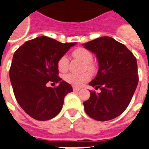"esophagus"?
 <instances>
[{
    "instance_id": "34e87169",
    "label": "esophagus",
    "mask_w": 149,
    "mask_h": 149,
    "mask_svg": "<svg viewBox=\"0 0 149 149\" xmlns=\"http://www.w3.org/2000/svg\"><path fill=\"white\" fill-rule=\"evenodd\" d=\"M80 90H81L80 88H77V87H73V90L74 91V92H77V91H79Z\"/></svg>"
}]
</instances>
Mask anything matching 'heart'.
<instances>
[{"instance_id": "b5f03b06", "label": "heart", "mask_w": 149, "mask_h": 149, "mask_svg": "<svg viewBox=\"0 0 149 149\" xmlns=\"http://www.w3.org/2000/svg\"><path fill=\"white\" fill-rule=\"evenodd\" d=\"M72 54L75 58L80 59L84 63H85V67L87 69L90 70V71H93L94 66L91 62L93 60V55L88 49L83 47L77 48L74 50ZM68 59L66 55H63L62 56H61L57 62V67H58L59 72H65L68 68ZM63 78L67 83L73 85L74 87H79L90 80V76L87 72L81 74L68 73L64 75Z\"/></svg>"}]
</instances>
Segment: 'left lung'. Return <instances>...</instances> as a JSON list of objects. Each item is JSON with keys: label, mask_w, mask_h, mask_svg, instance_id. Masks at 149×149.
Wrapping results in <instances>:
<instances>
[{"label": "left lung", "mask_w": 149, "mask_h": 149, "mask_svg": "<svg viewBox=\"0 0 149 149\" xmlns=\"http://www.w3.org/2000/svg\"><path fill=\"white\" fill-rule=\"evenodd\" d=\"M83 46L96 55L99 65L97 74L89 84L100 90L98 93L90 90V99L83 103L85 111L100 121L114 119L125 111L136 89V59L125 45L110 37Z\"/></svg>", "instance_id": "obj_1"}]
</instances>
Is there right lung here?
<instances>
[{"mask_svg":"<svg viewBox=\"0 0 149 149\" xmlns=\"http://www.w3.org/2000/svg\"><path fill=\"white\" fill-rule=\"evenodd\" d=\"M76 43L62 44L40 36L25 42L14 53L10 79L19 105L31 118L47 120L60 112L72 86L58 76L57 62ZM49 81L59 85L47 87Z\"/></svg>","mask_w":149,"mask_h":149,"instance_id":"right-lung-1","label":"right lung"}]
</instances>
